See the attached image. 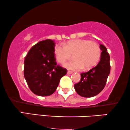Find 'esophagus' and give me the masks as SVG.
<instances>
[{"instance_id":"34e87169","label":"esophagus","mask_w":130,"mask_h":130,"mask_svg":"<svg viewBox=\"0 0 130 130\" xmlns=\"http://www.w3.org/2000/svg\"><path fill=\"white\" fill-rule=\"evenodd\" d=\"M72 71H69V70H68L67 71V74H72Z\"/></svg>"}]
</instances>
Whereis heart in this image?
Wrapping results in <instances>:
<instances>
[{
    "instance_id": "1",
    "label": "heart",
    "mask_w": 130,
    "mask_h": 130,
    "mask_svg": "<svg viewBox=\"0 0 130 130\" xmlns=\"http://www.w3.org/2000/svg\"><path fill=\"white\" fill-rule=\"evenodd\" d=\"M54 57L59 64H64L73 54L74 60L64 64L69 70H79L92 68L100 59L101 50L97 42L87 40L76 39L69 41L64 45H56L54 49Z\"/></svg>"
}]
</instances>
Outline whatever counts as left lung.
Segmentation results:
<instances>
[{"label": "left lung", "instance_id": "left-lung-1", "mask_svg": "<svg viewBox=\"0 0 130 130\" xmlns=\"http://www.w3.org/2000/svg\"><path fill=\"white\" fill-rule=\"evenodd\" d=\"M101 53L100 61L88 72L81 73V79L74 85L76 92L81 96H95L104 89L110 73V57L107 49L100 44Z\"/></svg>", "mask_w": 130, "mask_h": 130}]
</instances>
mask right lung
<instances>
[{
	"instance_id": "right-lung-1",
	"label": "right lung",
	"mask_w": 130,
	"mask_h": 130,
	"mask_svg": "<svg viewBox=\"0 0 130 130\" xmlns=\"http://www.w3.org/2000/svg\"><path fill=\"white\" fill-rule=\"evenodd\" d=\"M54 47V41H41L30 49L25 58L24 74L26 83L30 90L40 96L52 95L60 79L67 72L57 65Z\"/></svg>"
}]
</instances>
